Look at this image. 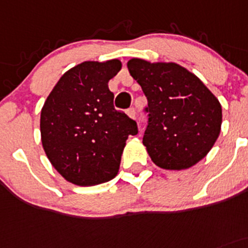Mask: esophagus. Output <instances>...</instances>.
<instances>
[{
	"instance_id": "34e87169",
	"label": "esophagus",
	"mask_w": 248,
	"mask_h": 248,
	"mask_svg": "<svg viewBox=\"0 0 248 248\" xmlns=\"http://www.w3.org/2000/svg\"><path fill=\"white\" fill-rule=\"evenodd\" d=\"M127 113H128V116L131 117V119H136V115H135V108H129V110H128V112H127Z\"/></svg>"
}]
</instances>
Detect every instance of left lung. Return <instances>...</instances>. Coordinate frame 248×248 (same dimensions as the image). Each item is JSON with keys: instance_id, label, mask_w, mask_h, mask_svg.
<instances>
[{"instance_id": "1", "label": "left lung", "mask_w": 248, "mask_h": 248, "mask_svg": "<svg viewBox=\"0 0 248 248\" xmlns=\"http://www.w3.org/2000/svg\"><path fill=\"white\" fill-rule=\"evenodd\" d=\"M127 67L148 99L143 144L153 163L165 170L196 165L220 135L218 99L197 76L175 62L132 59Z\"/></svg>"}]
</instances>
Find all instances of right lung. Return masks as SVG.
Segmentation results:
<instances>
[{
    "mask_svg": "<svg viewBox=\"0 0 248 248\" xmlns=\"http://www.w3.org/2000/svg\"><path fill=\"white\" fill-rule=\"evenodd\" d=\"M120 60L85 61L60 78L41 108V143L57 172L77 186H95L116 176L137 124L113 108L108 80Z\"/></svg>",
    "mask_w": 248,
    "mask_h": 248,
    "instance_id": "right-lung-1",
    "label": "right lung"
}]
</instances>
